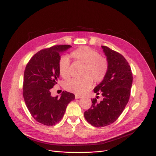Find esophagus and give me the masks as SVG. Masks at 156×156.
<instances>
[{"label": "esophagus", "instance_id": "1", "mask_svg": "<svg viewBox=\"0 0 156 156\" xmlns=\"http://www.w3.org/2000/svg\"><path fill=\"white\" fill-rule=\"evenodd\" d=\"M75 98H76V99H80V98H81V95H75Z\"/></svg>", "mask_w": 156, "mask_h": 156}]
</instances>
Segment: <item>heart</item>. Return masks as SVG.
I'll return each mask as SVG.
<instances>
[{"label":"heart","mask_w":156,"mask_h":156,"mask_svg":"<svg viewBox=\"0 0 156 156\" xmlns=\"http://www.w3.org/2000/svg\"><path fill=\"white\" fill-rule=\"evenodd\" d=\"M74 59L84 64L81 78H75L65 84L66 90L76 93L82 94L91 88L94 81L96 83L103 80L107 74L109 63L108 59L100 55L96 50L87 46H80L70 53ZM70 61L68 57H61L58 63L59 73L65 80L70 77Z\"/></svg>","instance_id":"b5f03b06"}]
</instances>
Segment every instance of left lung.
I'll list each match as a JSON object with an SVG mask.
<instances>
[{
    "label": "left lung",
    "mask_w": 156,
    "mask_h": 156,
    "mask_svg": "<svg viewBox=\"0 0 156 156\" xmlns=\"http://www.w3.org/2000/svg\"><path fill=\"white\" fill-rule=\"evenodd\" d=\"M108 61L109 68L103 81L93 91L103 95V99L97 103L91 99L92 105L84 112L88 123L96 127L110 125L116 121L129 100L133 83L130 65L122 54L106 46H102Z\"/></svg>",
    "instance_id": "left-lung-1"
}]
</instances>
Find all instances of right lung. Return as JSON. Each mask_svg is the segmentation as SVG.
Wrapping results in <instances>:
<instances>
[{"mask_svg": "<svg viewBox=\"0 0 156 156\" xmlns=\"http://www.w3.org/2000/svg\"><path fill=\"white\" fill-rule=\"evenodd\" d=\"M70 45H55L40 50L31 57L24 71L23 95L32 117L43 125L52 126L63 118L73 93L63 91L60 98L51 96V89L59 77L61 53Z\"/></svg>", "mask_w": 156, "mask_h": 156, "instance_id": "right-lung-1", "label": "right lung"}]
</instances>
